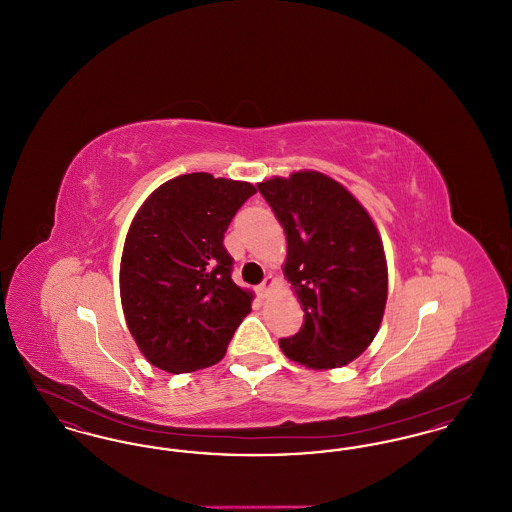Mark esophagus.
<instances>
[{
  "instance_id": "esophagus-1",
  "label": "esophagus",
  "mask_w": 512,
  "mask_h": 512,
  "mask_svg": "<svg viewBox=\"0 0 512 512\" xmlns=\"http://www.w3.org/2000/svg\"><path fill=\"white\" fill-rule=\"evenodd\" d=\"M272 286H274V278H272V276H267V278L261 282V286L257 288V290H259V295H261V297H267L268 292L272 290Z\"/></svg>"
}]
</instances>
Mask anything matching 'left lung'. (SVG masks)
<instances>
[{
    "instance_id": "8db88e82",
    "label": "left lung",
    "mask_w": 512,
    "mask_h": 512,
    "mask_svg": "<svg viewBox=\"0 0 512 512\" xmlns=\"http://www.w3.org/2000/svg\"><path fill=\"white\" fill-rule=\"evenodd\" d=\"M288 240L284 274L303 307V326L280 347L309 368L357 359L378 334L388 299V265L365 207L317 171L257 184Z\"/></svg>"
}]
</instances>
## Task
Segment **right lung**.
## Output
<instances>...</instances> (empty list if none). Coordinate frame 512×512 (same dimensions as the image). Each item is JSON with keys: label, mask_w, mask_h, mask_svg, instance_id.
I'll use <instances>...</instances> for the list:
<instances>
[{"label": "right lung", "mask_w": 512, "mask_h": 512, "mask_svg": "<svg viewBox=\"0 0 512 512\" xmlns=\"http://www.w3.org/2000/svg\"><path fill=\"white\" fill-rule=\"evenodd\" d=\"M255 186L209 172L176 176L147 197L121 259L124 318L147 361L171 374L215 365L253 293L232 280L224 232Z\"/></svg>", "instance_id": "add662e5"}]
</instances>
